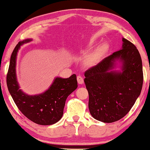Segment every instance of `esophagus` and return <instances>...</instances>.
Wrapping results in <instances>:
<instances>
[{"label": "esophagus", "mask_w": 150, "mask_h": 150, "mask_svg": "<svg viewBox=\"0 0 150 150\" xmlns=\"http://www.w3.org/2000/svg\"><path fill=\"white\" fill-rule=\"evenodd\" d=\"M77 81H78V83L79 84H83L84 83V79H83V77L81 76H77Z\"/></svg>", "instance_id": "obj_1"}]
</instances>
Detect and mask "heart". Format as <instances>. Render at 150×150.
I'll use <instances>...</instances> for the list:
<instances>
[{
  "instance_id": "b5f03b06",
  "label": "heart",
  "mask_w": 150,
  "mask_h": 150,
  "mask_svg": "<svg viewBox=\"0 0 150 150\" xmlns=\"http://www.w3.org/2000/svg\"><path fill=\"white\" fill-rule=\"evenodd\" d=\"M107 50H108L107 44H102V45H100V47H99V48L98 49L96 54H95L93 60H97V59H98L100 56H102L103 54H104V53H106Z\"/></svg>"
}]
</instances>
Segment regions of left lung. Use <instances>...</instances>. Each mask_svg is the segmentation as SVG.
I'll return each mask as SVG.
<instances>
[{"instance_id": "8db88e82", "label": "left lung", "mask_w": 150, "mask_h": 150, "mask_svg": "<svg viewBox=\"0 0 150 150\" xmlns=\"http://www.w3.org/2000/svg\"><path fill=\"white\" fill-rule=\"evenodd\" d=\"M122 50L84 72L90 114L97 120L107 123L116 122L128 113L143 85L139 50L128 40L122 38ZM116 59L123 63L122 72L111 71Z\"/></svg>"}]
</instances>
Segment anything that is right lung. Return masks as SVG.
Returning <instances> with one entry per match:
<instances>
[{"instance_id":"add662e5","label":"right lung","mask_w":150,"mask_h":150,"mask_svg":"<svg viewBox=\"0 0 150 150\" xmlns=\"http://www.w3.org/2000/svg\"><path fill=\"white\" fill-rule=\"evenodd\" d=\"M30 41L19 42L13 50L6 76L7 87L17 108L28 119L38 125H52L61 119L66 98L77 88L76 76L73 74L67 79L57 77L42 94L28 96L23 93L16 77V58L20 46Z\"/></svg>"}]
</instances>
